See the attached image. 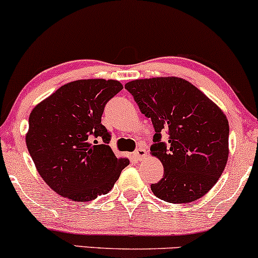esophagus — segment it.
I'll use <instances>...</instances> for the list:
<instances>
[{"label": "esophagus", "instance_id": "obj_1", "mask_svg": "<svg viewBox=\"0 0 258 258\" xmlns=\"http://www.w3.org/2000/svg\"><path fill=\"white\" fill-rule=\"evenodd\" d=\"M147 149L144 147H139L135 153H133V158L136 160H143L147 158Z\"/></svg>", "mask_w": 258, "mask_h": 258}]
</instances>
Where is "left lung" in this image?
<instances>
[{
    "label": "left lung",
    "mask_w": 258,
    "mask_h": 258,
    "mask_svg": "<svg viewBox=\"0 0 258 258\" xmlns=\"http://www.w3.org/2000/svg\"><path fill=\"white\" fill-rule=\"evenodd\" d=\"M141 111L155 128L150 154L161 161L164 177L152 184L155 197L186 204L209 193L223 173L229 154V123L216 103L176 76L127 82ZM169 133V143L161 133Z\"/></svg>",
    "instance_id": "obj_1"
}]
</instances>
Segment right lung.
<instances>
[{"label":"right lung","mask_w":258,"mask_h":258,"mask_svg":"<svg viewBox=\"0 0 258 258\" xmlns=\"http://www.w3.org/2000/svg\"><path fill=\"white\" fill-rule=\"evenodd\" d=\"M117 80H76L32 109L25 142L37 172L55 193L91 201L111 190L130 164L108 146L102 125L109 99L122 90Z\"/></svg>","instance_id":"add662e5"}]
</instances>
